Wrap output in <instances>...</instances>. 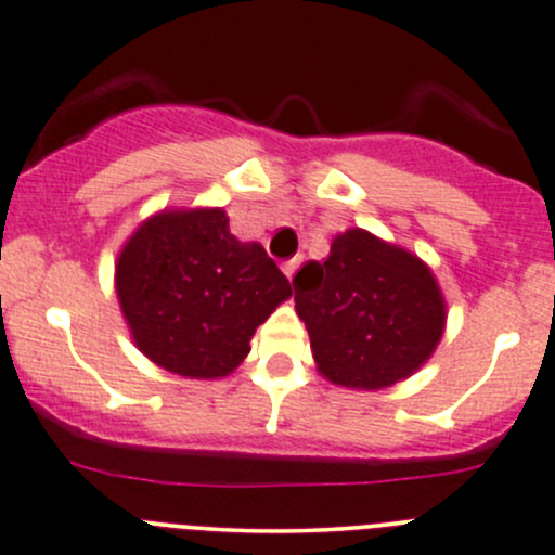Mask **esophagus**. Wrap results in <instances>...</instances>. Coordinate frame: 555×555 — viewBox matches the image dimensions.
I'll list each match as a JSON object with an SVG mask.
<instances>
[{
	"label": "esophagus",
	"mask_w": 555,
	"mask_h": 555,
	"mask_svg": "<svg viewBox=\"0 0 555 555\" xmlns=\"http://www.w3.org/2000/svg\"><path fill=\"white\" fill-rule=\"evenodd\" d=\"M299 264H301V259L299 256H296V259H291V261H285L283 264V272H285V278H294L296 275V270H299Z\"/></svg>",
	"instance_id": "1"
}]
</instances>
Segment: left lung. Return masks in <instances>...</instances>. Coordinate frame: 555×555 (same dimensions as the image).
I'll use <instances>...</instances> for the list:
<instances>
[{
	"mask_svg": "<svg viewBox=\"0 0 555 555\" xmlns=\"http://www.w3.org/2000/svg\"><path fill=\"white\" fill-rule=\"evenodd\" d=\"M296 315L328 383L380 391L431 359L446 332V296L426 261L366 229L332 240L323 264L294 278Z\"/></svg>",
	"mask_w": 555,
	"mask_h": 555,
	"instance_id": "1",
	"label": "left lung"
}]
</instances>
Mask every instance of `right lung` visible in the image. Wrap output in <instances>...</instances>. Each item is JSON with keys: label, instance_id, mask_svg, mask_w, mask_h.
Wrapping results in <instances>:
<instances>
[{"label": "right lung", "instance_id": "obj_1", "mask_svg": "<svg viewBox=\"0 0 555 555\" xmlns=\"http://www.w3.org/2000/svg\"><path fill=\"white\" fill-rule=\"evenodd\" d=\"M115 294L142 356L172 375L218 380L243 364L291 285L259 243L229 232L227 210L172 207L124 243Z\"/></svg>", "mask_w": 555, "mask_h": 555}]
</instances>
